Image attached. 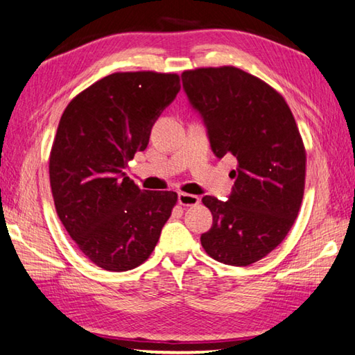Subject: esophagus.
Masks as SVG:
<instances>
[{"label": "esophagus", "mask_w": 355, "mask_h": 355, "mask_svg": "<svg viewBox=\"0 0 355 355\" xmlns=\"http://www.w3.org/2000/svg\"><path fill=\"white\" fill-rule=\"evenodd\" d=\"M200 202L199 196L186 194V192H178V203L182 207H194Z\"/></svg>", "instance_id": "34e87169"}]
</instances>
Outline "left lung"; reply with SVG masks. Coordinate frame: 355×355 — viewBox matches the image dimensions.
<instances>
[{"mask_svg": "<svg viewBox=\"0 0 355 355\" xmlns=\"http://www.w3.org/2000/svg\"><path fill=\"white\" fill-rule=\"evenodd\" d=\"M182 83L213 153L238 161L228 200L202 199L213 225L200 243L214 260L249 266L277 248L297 218L305 150L296 120L280 94L235 67L188 70Z\"/></svg>", "mask_w": 355, "mask_h": 355, "instance_id": "obj_1", "label": "left lung"}]
</instances>
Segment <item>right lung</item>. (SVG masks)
<instances>
[{
	"instance_id": "right-lung-1",
	"label": "right lung",
	"mask_w": 355,
	"mask_h": 355,
	"mask_svg": "<svg viewBox=\"0 0 355 355\" xmlns=\"http://www.w3.org/2000/svg\"><path fill=\"white\" fill-rule=\"evenodd\" d=\"M178 92L175 73H112L76 95L59 122L50 155L56 211L83 254L106 271L146 261L171 218L177 192L139 189L125 169Z\"/></svg>"
}]
</instances>
